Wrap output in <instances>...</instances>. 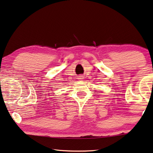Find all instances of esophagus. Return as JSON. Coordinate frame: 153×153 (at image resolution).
<instances>
[{"instance_id": "esophagus-1", "label": "esophagus", "mask_w": 153, "mask_h": 153, "mask_svg": "<svg viewBox=\"0 0 153 153\" xmlns=\"http://www.w3.org/2000/svg\"><path fill=\"white\" fill-rule=\"evenodd\" d=\"M80 77H82V76H80ZM79 78L80 79H82V78H83V77H79Z\"/></svg>"}]
</instances>
